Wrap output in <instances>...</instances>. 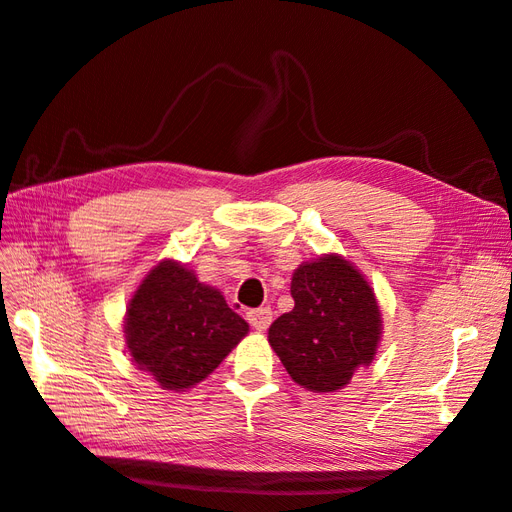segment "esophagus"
Listing matches in <instances>:
<instances>
[{
    "mask_svg": "<svg viewBox=\"0 0 512 512\" xmlns=\"http://www.w3.org/2000/svg\"><path fill=\"white\" fill-rule=\"evenodd\" d=\"M246 318H248V322H251V326H253L255 331L264 333L268 326H270V322H272V311L268 307H259V309L248 311Z\"/></svg>",
    "mask_w": 512,
    "mask_h": 512,
    "instance_id": "esophagus-1",
    "label": "esophagus"
}]
</instances>
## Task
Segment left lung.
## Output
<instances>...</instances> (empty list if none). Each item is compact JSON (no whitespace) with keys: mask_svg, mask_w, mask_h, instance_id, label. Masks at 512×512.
Instances as JSON below:
<instances>
[{"mask_svg":"<svg viewBox=\"0 0 512 512\" xmlns=\"http://www.w3.org/2000/svg\"><path fill=\"white\" fill-rule=\"evenodd\" d=\"M294 309L270 324L268 342L292 381L313 393L344 389L374 361L383 318L368 279L337 253L292 274Z\"/></svg>","mask_w":512,"mask_h":512,"instance_id":"left-lung-1","label":"left lung"}]
</instances>
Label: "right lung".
I'll return each instance as SVG.
<instances>
[{
  "label": "right lung",
  "instance_id": "obj_1",
  "mask_svg": "<svg viewBox=\"0 0 512 512\" xmlns=\"http://www.w3.org/2000/svg\"><path fill=\"white\" fill-rule=\"evenodd\" d=\"M123 333L138 370L181 393L218 368L248 335V324L194 270L162 259L131 294Z\"/></svg>",
  "mask_w": 512,
  "mask_h": 512
}]
</instances>
